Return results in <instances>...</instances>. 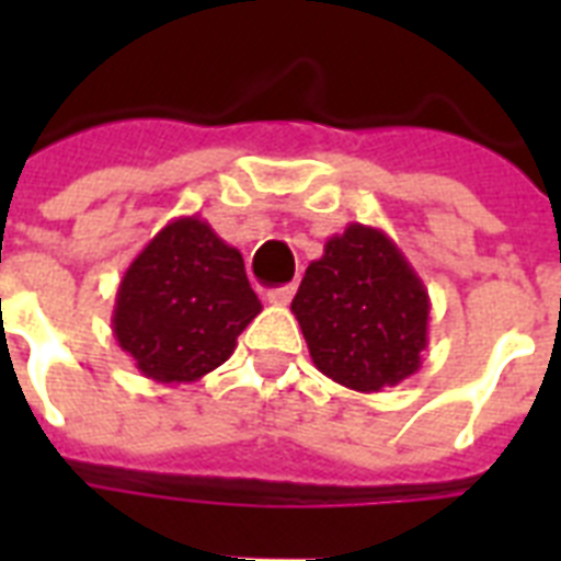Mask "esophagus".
Wrapping results in <instances>:
<instances>
[{"label":"esophagus","mask_w":561,"mask_h":561,"mask_svg":"<svg viewBox=\"0 0 561 561\" xmlns=\"http://www.w3.org/2000/svg\"><path fill=\"white\" fill-rule=\"evenodd\" d=\"M290 297H294V285H282V288L267 290V302H273V306H288Z\"/></svg>","instance_id":"obj_1"}]
</instances>
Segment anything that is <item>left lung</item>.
Here are the masks:
<instances>
[{"label":"left lung","instance_id":"obj_1","mask_svg":"<svg viewBox=\"0 0 561 561\" xmlns=\"http://www.w3.org/2000/svg\"><path fill=\"white\" fill-rule=\"evenodd\" d=\"M290 311L314 367L341 387L381 392L422 367L431 299L383 229L350 224L329 238Z\"/></svg>","mask_w":561,"mask_h":561}]
</instances>
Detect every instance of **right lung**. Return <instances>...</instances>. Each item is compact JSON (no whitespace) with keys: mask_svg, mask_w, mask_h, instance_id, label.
I'll use <instances>...</instances> for the list:
<instances>
[{"mask_svg":"<svg viewBox=\"0 0 561 561\" xmlns=\"http://www.w3.org/2000/svg\"><path fill=\"white\" fill-rule=\"evenodd\" d=\"M259 311L241 253L201 215H183L118 282L113 334L145 378L178 387L218 369Z\"/></svg>","mask_w":561,"mask_h":561,"instance_id":"add662e5","label":"right lung"}]
</instances>
